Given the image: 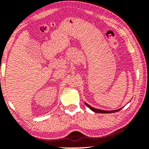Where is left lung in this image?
<instances>
[{
	"mask_svg": "<svg viewBox=\"0 0 149 149\" xmlns=\"http://www.w3.org/2000/svg\"><path fill=\"white\" fill-rule=\"evenodd\" d=\"M85 104H86L87 107H88L89 109H90L91 111H93V112H95V113H115V112H117L121 110V109H118V110H115V111H104V110H100V109H95V108L93 107H91V106H89V104H87L86 102H85Z\"/></svg>",
	"mask_w": 149,
	"mask_h": 149,
	"instance_id": "8db88e82",
	"label": "left lung"
}]
</instances>
